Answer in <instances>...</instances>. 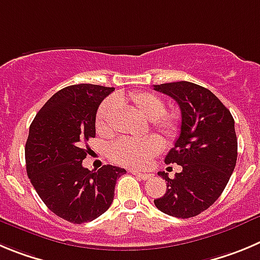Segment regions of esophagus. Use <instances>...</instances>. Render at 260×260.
<instances>
[{
	"label": "esophagus",
	"mask_w": 260,
	"mask_h": 260,
	"mask_svg": "<svg viewBox=\"0 0 260 260\" xmlns=\"http://www.w3.org/2000/svg\"><path fill=\"white\" fill-rule=\"evenodd\" d=\"M132 174H135L136 176L140 177L141 180H149L151 179V176H153L151 174H144V172H139V171H132Z\"/></svg>",
	"instance_id": "1"
}]
</instances>
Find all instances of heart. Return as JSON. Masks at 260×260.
<instances>
[{"label":"heart","instance_id":"obj_1","mask_svg":"<svg viewBox=\"0 0 260 260\" xmlns=\"http://www.w3.org/2000/svg\"><path fill=\"white\" fill-rule=\"evenodd\" d=\"M119 104L132 107L136 113L150 121L154 132L166 141H174L180 132V116L167 113L162 98L150 92H136L125 97L109 98L100 106L95 115V129L101 136H110L114 131L113 121ZM162 142L155 136L141 140L120 139L110 145L109 158L114 163L125 167H144L160 151Z\"/></svg>","mask_w":260,"mask_h":260}]
</instances>
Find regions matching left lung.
I'll return each instance as SVG.
<instances>
[{
    "instance_id": "8db88e82",
    "label": "left lung",
    "mask_w": 260,
    "mask_h": 260,
    "mask_svg": "<svg viewBox=\"0 0 260 260\" xmlns=\"http://www.w3.org/2000/svg\"><path fill=\"white\" fill-rule=\"evenodd\" d=\"M154 90L174 98L181 111V127L165 162L182 171L170 179L165 196L154 205L175 217L197 216L220 197L237 160L235 119L212 92L189 81L154 85Z\"/></svg>"
}]
</instances>
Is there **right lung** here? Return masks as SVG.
<instances>
[{"label":"right lung","mask_w":260,"mask_h":260,"mask_svg":"<svg viewBox=\"0 0 260 260\" xmlns=\"http://www.w3.org/2000/svg\"><path fill=\"white\" fill-rule=\"evenodd\" d=\"M115 88L76 84L49 98L35 116L25 142L27 174L50 211L74 224L94 220L114 200L124 168L83 167L95 136V114Z\"/></svg>","instance_id":"1"}]
</instances>
